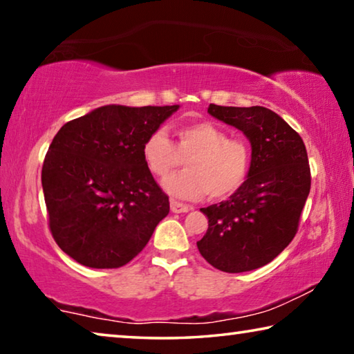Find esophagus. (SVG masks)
Masks as SVG:
<instances>
[{
	"label": "esophagus",
	"mask_w": 354,
	"mask_h": 354,
	"mask_svg": "<svg viewBox=\"0 0 354 354\" xmlns=\"http://www.w3.org/2000/svg\"><path fill=\"white\" fill-rule=\"evenodd\" d=\"M170 209H171V212H175V214H183V212H189L192 207L189 205H183V203L171 200L170 201Z\"/></svg>",
	"instance_id": "34e87169"
}]
</instances>
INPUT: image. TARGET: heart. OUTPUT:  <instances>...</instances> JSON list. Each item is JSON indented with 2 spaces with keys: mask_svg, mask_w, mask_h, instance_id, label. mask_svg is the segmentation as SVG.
I'll use <instances>...</instances> for the list:
<instances>
[{
  "mask_svg": "<svg viewBox=\"0 0 354 354\" xmlns=\"http://www.w3.org/2000/svg\"><path fill=\"white\" fill-rule=\"evenodd\" d=\"M173 143L162 129H156L142 145L148 170L159 178L169 176L185 158V170L164 181L170 195L196 200L209 195L225 198L247 181L251 151L247 142L230 139L225 129L209 122L181 124Z\"/></svg>",
  "mask_w": 354,
  "mask_h": 354,
  "instance_id": "b5f03b06",
  "label": "heart"
}]
</instances>
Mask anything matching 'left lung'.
<instances>
[{
	"label": "left lung",
	"instance_id": "left-lung-1",
	"mask_svg": "<svg viewBox=\"0 0 354 354\" xmlns=\"http://www.w3.org/2000/svg\"><path fill=\"white\" fill-rule=\"evenodd\" d=\"M207 112L242 131L251 143V165L247 181L230 200L200 209L207 217V231L196 247L221 272L256 270L297 234L310 190L306 147L297 131L267 107L209 104Z\"/></svg>",
	"mask_w": 354,
	"mask_h": 354
}]
</instances>
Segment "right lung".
Wrapping results in <instances>:
<instances>
[{"instance_id": "add662e5", "label": "right lung", "mask_w": 354, "mask_h": 354, "mask_svg": "<svg viewBox=\"0 0 354 354\" xmlns=\"http://www.w3.org/2000/svg\"><path fill=\"white\" fill-rule=\"evenodd\" d=\"M179 104H107L59 129L41 187L50 230L64 253L91 268H118L145 248L170 211L142 145Z\"/></svg>"}]
</instances>
